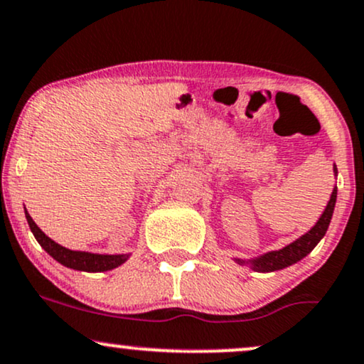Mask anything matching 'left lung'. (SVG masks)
<instances>
[{"label":"left lung","instance_id":"1","mask_svg":"<svg viewBox=\"0 0 364 364\" xmlns=\"http://www.w3.org/2000/svg\"><path fill=\"white\" fill-rule=\"evenodd\" d=\"M334 176H337V168L334 164ZM337 198V186L332 188L331 198L327 201V207L323 208L322 215L315 222V225L309 232H305L301 237H299L293 242L288 244L277 251H268L257 257H251V259H240V257H234V261L240 266H249L252 271L257 273H273V271L288 268V266L295 264L300 259H304L307 254L312 252V249L321 242V239L326 235L327 229H329L332 213H334Z\"/></svg>","mask_w":364,"mask_h":364}]
</instances>
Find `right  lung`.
Wrapping results in <instances>:
<instances>
[{"instance_id": "right-lung-1", "label": "right lung", "mask_w": 364, "mask_h": 364, "mask_svg": "<svg viewBox=\"0 0 364 364\" xmlns=\"http://www.w3.org/2000/svg\"><path fill=\"white\" fill-rule=\"evenodd\" d=\"M25 217H27L30 230L33 232L37 242L46 249V252L49 254V256L54 257L57 262H60L65 268L86 271V273H102V271H110L113 268H118V266L124 264V262L130 257V254H95L86 251H73V249L60 246L55 240L47 237V235L38 229V225L35 224L33 218L30 217L27 208H25Z\"/></svg>"}]
</instances>
